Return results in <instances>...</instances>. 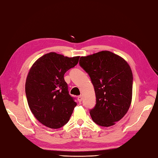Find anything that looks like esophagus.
Listing matches in <instances>:
<instances>
[{"mask_svg":"<svg viewBox=\"0 0 158 158\" xmlns=\"http://www.w3.org/2000/svg\"><path fill=\"white\" fill-rule=\"evenodd\" d=\"M82 100V95L78 96V101L79 102H81Z\"/></svg>","mask_w":158,"mask_h":158,"instance_id":"1","label":"esophagus"}]
</instances>
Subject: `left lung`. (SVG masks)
Wrapping results in <instances>:
<instances>
[{"label":"left lung","mask_w":158,"mask_h":158,"mask_svg":"<svg viewBox=\"0 0 158 158\" xmlns=\"http://www.w3.org/2000/svg\"><path fill=\"white\" fill-rule=\"evenodd\" d=\"M79 63L94 86L96 104L90 110L93 121L100 126H112L130 107L133 84L130 66L123 58L107 50L81 56Z\"/></svg>","instance_id":"obj_1"}]
</instances>
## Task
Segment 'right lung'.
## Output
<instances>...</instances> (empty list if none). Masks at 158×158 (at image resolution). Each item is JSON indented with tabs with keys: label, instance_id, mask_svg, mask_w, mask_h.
I'll list each match as a JSON object with an SVG mask.
<instances>
[{
	"label": "right lung",
	"instance_id": "1",
	"mask_svg": "<svg viewBox=\"0 0 158 158\" xmlns=\"http://www.w3.org/2000/svg\"><path fill=\"white\" fill-rule=\"evenodd\" d=\"M79 58L50 52L31 67L26 80V95L32 113L45 126L58 129L69 120L77 104L69 94L64 74L78 64Z\"/></svg>",
	"mask_w": 158,
	"mask_h": 158
}]
</instances>
